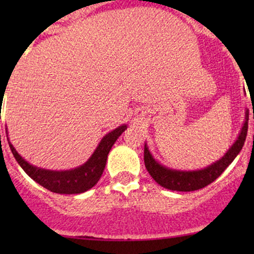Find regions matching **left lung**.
I'll return each instance as SVG.
<instances>
[{
	"mask_svg": "<svg viewBox=\"0 0 254 254\" xmlns=\"http://www.w3.org/2000/svg\"><path fill=\"white\" fill-rule=\"evenodd\" d=\"M254 119V114H253ZM248 130V109L246 108L245 112V122H243L242 127L240 130L236 141L231 145V147L226 151L221 158L212 162L211 165L206 167L200 168V170L194 171H184L176 170V168L167 167L158 162L151 151L148 150L147 143L145 142V150H143V160H145V166L150 176L157 182L161 187L170 190L177 191H193L198 189L204 188L209 186L210 183L219 178L221 173L231 165L232 161L236 158V156L242 150L245 145L246 136H247Z\"/></svg>",
	"mask_w": 254,
	"mask_h": 254,
	"instance_id": "8db88e82",
	"label": "left lung"
}]
</instances>
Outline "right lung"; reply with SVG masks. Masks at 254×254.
Listing matches in <instances>:
<instances>
[{
	"label": "right lung",
	"mask_w": 254,
	"mask_h": 254,
	"mask_svg": "<svg viewBox=\"0 0 254 254\" xmlns=\"http://www.w3.org/2000/svg\"><path fill=\"white\" fill-rule=\"evenodd\" d=\"M127 124H123L118 127L117 129L109 131L99 141L96 150L93 151L91 157L86 162L76 168L64 171L47 170V168L37 167V166L28 162L17 152L14 146L9 141L8 131L7 130L6 131L9 147H11V151L18 165L23 168V171L33 181H35L38 184H40L53 193L79 194L84 193L98 183L99 178L103 175V171L106 168L107 158H108V153L112 146L117 141L118 137L127 130Z\"/></svg>",
	"instance_id": "add662e5"
}]
</instances>
